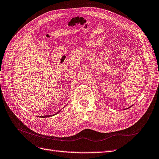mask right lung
<instances>
[{
  "instance_id": "1",
  "label": "right lung",
  "mask_w": 159,
  "mask_h": 159,
  "mask_svg": "<svg viewBox=\"0 0 159 159\" xmlns=\"http://www.w3.org/2000/svg\"><path fill=\"white\" fill-rule=\"evenodd\" d=\"M60 111H57L56 114H57V113H59ZM56 114H54V115H45V116H40L39 117H42V118H45V117H50V116H54V115H55Z\"/></svg>"
}]
</instances>
